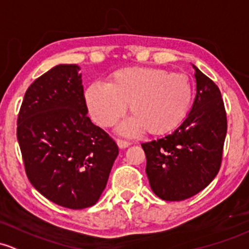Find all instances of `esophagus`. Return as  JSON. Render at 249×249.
Instances as JSON below:
<instances>
[{"mask_svg":"<svg viewBox=\"0 0 249 249\" xmlns=\"http://www.w3.org/2000/svg\"><path fill=\"white\" fill-rule=\"evenodd\" d=\"M117 144L120 149H125L130 145V143L127 141H123V140H117Z\"/></svg>","mask_w":249,"mask_h":249,"instance_id":"34e87169","label":"esophagus"}]
</instances>
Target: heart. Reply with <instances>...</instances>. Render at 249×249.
Here are the masks:
<instances>
[{
	"mask_svg": "<svg viewBox=\"0 0 249 249\" xmlns=\"http://www.w3.org/2000/svg\"><path fill=\"white\" fill-rule=\"evenodd\" d=\"M192 95L186 75L131 67L114 71L108 85L91 83L85 96L91 119L104 127L114 124L130 105L132 116L118 125V131L137 136L144 130L153 135L174 130L186 117Z\"/></svg>",
	"mask_w": 249,
	"mask_h": 249,
	"instance_id": "heart-1",
	"label": "heart"
}]
</instances>
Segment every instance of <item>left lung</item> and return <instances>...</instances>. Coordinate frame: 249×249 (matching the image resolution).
I'll list each match as a JSON object with an SVG mask.
<instances>
[{
    "label": "left lung",
    "instance_id": "8db88e82",
    "mask_svg": "<svg viewBox=\"0 0 249 249\" xmlns=\"http://www.w3.org/2000/svg\"><path fill=\"white\" fill-rule=\"evenodd\" d=\"M197 94L190 113L172 133L143 143L149 184L163 200L193 197L214 179L222 161L227 114L221 91L193 65Z\"/></svg>",
    "mask_w": 249,
    "mask_h": 249
}]
</instances>
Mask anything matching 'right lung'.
<instances>
[{"label": "right lung", "instance_id": "right-lung-1", "mask_svg": "<svg viewBox=\"0 0 249 249\" xmlns=\"http://www.w3.org/2000/svg\"><path fill=\"white\" fill-rule=\"evenodd\" d=\"M80 70L59 64L36 78L25 93L17 130L31 184L74 210L99 200L119 153L87 116Z\"/></svg>", "mask_w": 249, "mask_h": 249}]
</instances>
